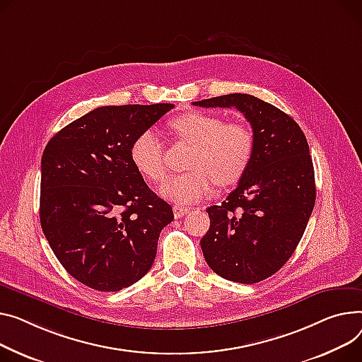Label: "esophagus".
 I'll list each match as a JSON object with an SVG mask.
<instances>
[{
  "mask_svg": "<svg viewBox=\"0 0 362 362\" xmlns=\"http://www.w3.org/2000/svg\"><path fill=\"white\" fill-rule=\"evenodd\" d=\"M190 211L189 206H185V205H175L173 206V212H175V216L176 218H182V216H185L187 212Z\"/></svg>",
  "mask_w": 362,
  "mask_h": 362,
  "instance_id": "obj_1",
  "label": "esophagus"
}]
</instances>
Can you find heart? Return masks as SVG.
I'll return each mask as SVG.
<instances>
[{
    "label": "heart",
    "mask_w": 362,
    "mask_h": 362,
    "mask_svg": "<svg viewBox=\"0 0 362 362\" xmlns=\"http://www.w3.org/2000/svg\"><path fill=\"white\" fill-rule=\"evenodd\" d=\"M175 134L192 146L187 167L190 172L172 176L160 187V195L180 204H189L208 197L214 185L231 186L242 179L253 157L255 136L242 122H227L218 115L187 112L170 122ZM136 170L153 182L167 175L165 150L157 132H141L129 150Z\"/></svg>",
    "instance_id": "1"
}]
</instances>
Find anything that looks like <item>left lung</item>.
Listing matches in <instances>:
<instances>
[{"label":"left lung","instance_id":"8db88e82","mask_svg":"<svg viewBox=\"0 0 362 362\" xmlns=\"http://www.w3.org/2000/svg\"><path fill=\"white\" fill-rule=\"evenodd\" d=\"M194 105L235 107L252 125V161L227 199L206 209L211 226L201 247L215 274L240 284L260 282L291 257L315 208V168L305 135L291 116L250 94Z\"/></svg>","mask_w":362,"mask_h":362}]
</instances>
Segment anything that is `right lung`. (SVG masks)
I'll use <instances>...</instances> for the list:
<instances>
[{
  "label": "right lung",
  "instance_id": "1",
  "mask_svg": "<svg viewBox=\"0 0 362 362\" xmlns=\"http://www.w3.org/2000/svg\"><path fill=\"white\" fill-rule=\"evenodd\" d=\"M175 106H102L55 134L42 156L40 226L65 271L113 293L153 267L173 209L131 161L134 139Z\"/></svg>",
  "mask_w": 362,
  "mask_h": 362
}]
</instances>
